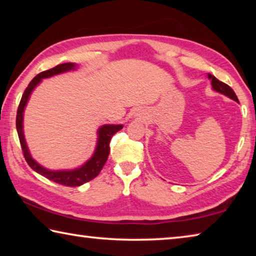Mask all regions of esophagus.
Here are the masks:
<instances>
[{
	"instance_id": "34e87169",
	"label": "esophagus",
	"mask_w": 256,
	"mask_h": 256,
	"mask_svg": "<svg viewBox=\"0 0 256 256\" xmlns=\"http://www.w3.org/2000/svg\"><path fill=\"white\" fill-rule=\"evenodd\" d=\"M136 118H138V120L144 118V112H141V110H138V112H136Z\"/></svg>"
}]
</instances>
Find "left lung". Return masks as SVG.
Here are the masks:
<instances>
[{
  "label": "left lung",
  "instance_id": "1",
  "mask_svg": "<svg viewBox=\"0 0 256 256\" xmlns=\"http://www.w3.org/2000/svg\"><path fill=\"white\" fill-rule=\"evenodd\" d=\"M208 78H209V79L211 80L212 89L216 90V92H220V94H224V96H227L228 98L232 99V100L238 102V98H237V96H236V94L234 92V90H232L228 84H224V82H222V81H219L214 76L208 74Z\"/></svg>",
  "mask_w": 256,
  "mask_h": 256
}]
</instances>
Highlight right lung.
Segmentation results:
<instances>
[{"mask_svg":"<svg viewBox=\"0 0 256 256\" xmlns=\"http://www.w3.org/2000/svg\"><path fill=\"white\" fill-rule=\"evenodd\" d=\"M76 70V64L74 63H64V64H58L53 68H50V70L40 72V74H37L34 79L30 81L27 88H26L24 92L22 94V98H21L18 112H16V131H18L21 149H22V152L24 156L26 162L32 170L40 174L42 176L46 177L50 180H53L55 183L66 185V186H72V188H76V186H80L82 184L86 183V182L94 180L100 170H102L104 164H106L108 154H110V142L112 136H114L116 132H118L120 130L123 128L122 124L118 125H112V124H106L102 125V126L99 128L98 130V140H97V146L96 150L92 154V157L90 158L88 162L84 164H82L81 167L76 168V170H47V168L42 167V164H38L36 160H34L32 154H30L27 144H26V138L24 134V107L27 105L29 100V97L34 89L40 84V81L45 78H50L56 74H60V73Z\"/></svg>","mask_w":256,"mask_h":256,"instance_id":"1","label":"right lung"}]
</instances>
